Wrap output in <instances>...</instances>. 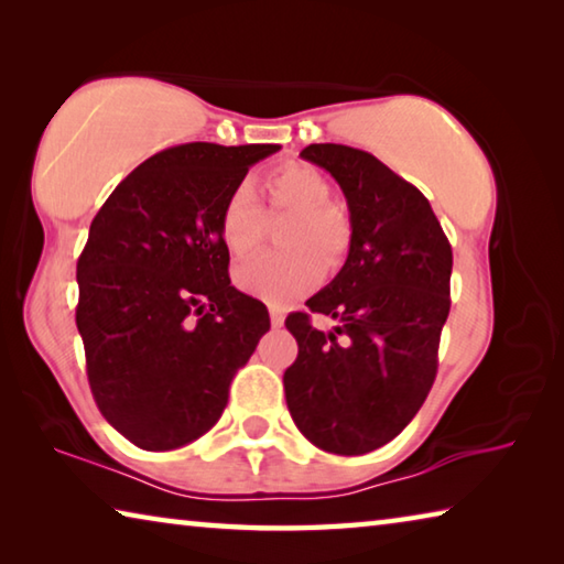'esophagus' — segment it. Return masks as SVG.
Wrapping results in <instances>:
<instances>
[{
    "label": "esophagus",
    "mask_w": 564,
    "mask_h": 564,
    "mask_svg": "<svg viewBox=\"0 0 564 564\" xmlns=\"http://www.w3.org/2000/svg\"><path fill=\"white\" fill-rule=\"evenodd\" d=\"M283 321H285L283 313H281L279 308H271V326H273V328H281Z\"/></svg>",
    "instance_id": "obj_1"
}]
</instances>
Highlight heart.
<instances>
[{
  "label": "heart",
  "instance_id": "obj_1",
  "mask_svg": "<svg viewBox=\"0 0 564 564\" xmlns=\"http://www.w3.org/2000/svg\"><path fill=\"white\" fill-rule=\"evenodd\" d=\"M263 194L271 212H291L285 228V253H261L236 269V283L246 293L271 305H285L316 289L327 261H338L350 241V226L330 204L333 186L316 166L303 161H285L263 178ZM263 208L248 186H236L218 216V234L234 256H248L261 243ZM324 256L321 257L319 253Z\"/></svg>",
  "mask_w": 564,
  "mask_h": 564
}]
</instances>
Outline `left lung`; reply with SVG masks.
I'll list each match as a JSON object with an SVG mask.
<instances>
[{"label":"left lung","mask_w":564,"mask_h":564,"mask_svg":"<svg viewBox=\"0 0 564 564\" xmlns=\"http://www.w3.org/2000/svg\"><path fill=\"white\" fill-rule=\"evenodd\" d=\"M301 156L338 181L352 234L346 265L305 301L338 326L323 333L303 311L285 318L299 343L285 403L321 451L362 455L393 441L431 393L453 248L427 198L373 154L311 144Z\"/></svg>","instance_id":"8db88e82"}]
</instances>
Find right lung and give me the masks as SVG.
Segmentation results:
<instances>
[{
  "label": "right lung",
  "instance_id": "add662e5",
  "mask_svg": "<svg viewBox=\"0 0 564 564\" xmlns=\"http://www.w3.org/2000/svg\"><path fill=\"white\" fill-rule=\"evenodd\" d=\"M279 144L194 141L159 151L111 191L76 261V328L91 395L141 451L212 431L228 386L271 328L228 279L224 202Z\"/></svg>",
  "mask_w": 564,
  "mask_h": 564
}]
</instances>
